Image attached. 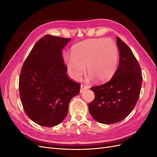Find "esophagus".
<instances>
[{
	"label": "esophagus",
	"instance_id": "34e87169",
	"mask_svg": "<svg viewBox=\"0 0 157 157\" xmlns=\"http://www.w3.org/2000/svg\"><path fill=\"white\" fill-rule=\"evenodd\" d=\"M87 89H88V87L87 86H86V85L81 84V86H80V94L82 93L84 90H86Z\"/></svg>",
	"mask_w": 157,
	"mask_h": 157
}]
</instances>
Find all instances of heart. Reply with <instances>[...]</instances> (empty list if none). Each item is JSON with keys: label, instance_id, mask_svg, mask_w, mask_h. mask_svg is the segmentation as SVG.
Here are the masks:
<instances>
[{"label": "heart", "instance_id": "obj_1", "mask_svg": "<svg viewBox=\"0 0 157 157\" xmlns=\"http://www.w3.org/2000/svg\"><path fill=\"white\" fill-rule=\"evenodd\" d=\"M71 58L64 57L69 77L78 80L86 66L88 78L104 82L115 73L118 63V50L112 39H91L75 44L71 48Z\"/></svg>", "mask_w": 157, "mask_h": 157}]
</instances>
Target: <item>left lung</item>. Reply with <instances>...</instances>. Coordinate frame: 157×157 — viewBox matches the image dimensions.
I'll return each instance as SVG.
<instances>
[{
    "label": "left lung",
    "mask_w": 157,
    "mask_h": 157,
    "mask_svg": "<svg viewBox=\"0 0 157 157\" xmlns=\"http://www.w3.org/2000/svg\"><path fill=\"white\" fill-rule=\"evenodd\" d=\"M119 64L112 78L92 87L95 99L88 104L90 115L99 123L111 124L129 115L138 100L141 88V71L131 49L117 37Z\"/></svg>",
    "instance_id": "obj_1"
}]
</instances>
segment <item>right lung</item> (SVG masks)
Returning a JSON list of instances; mask_svg holds the SVG:
<instances>
[{"mask_svg": "<svg viewBox=\"0 0 157 157\" xmlns=\"http://www.w3.org/2000/svg\"><path fill=\"white\" fill-rule=\"evenodd\" d=\"M71 39L46 35L35 44L23 63L19 90L27 115L37 124L53 127L62 122L80 84L67 77L62 49Z\"/></svg>", "mask_w": 157, "mask_h": 157, "instance_id": "1", "label": "right lung"}]
</instances>
